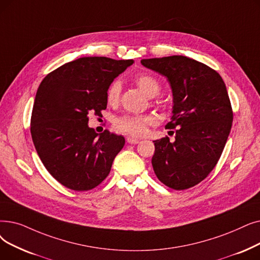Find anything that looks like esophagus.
<instances>
[{
    "mask_svg": "<svg viewBox=\"0 0 260 260\" xmlns=\"http://www.w3.org/2000/svg\"><path fill=\"white\" fill-rule=\"evenodd\" d=\"M126 141H127V143H129V144H137V143L139 142L138 139L133 138V137H126Z\"/></svg>",
    "mask_w": 260,
    "mask_h": 260,
    "instance_id": "esophagus-1",
    "label": "esophagus"
}]
</instances>
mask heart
Listing matches in <instances>:
<instances>
[{"label":"heart","mask_w":260,"mask_h":260,"mask_svg":"<svg viewBox=\"0 0 260 260\" xmlns=\"http://www.w3.org/2000/svg\"><path fill=\"white\" fill-rule=\"evenodd\" d=\"M134 83L136 84L142 91L148 96H155L160 90V86L155 78L146 73L138 74L134 78ZM121 84L118 81L112 82L105 93L106 103L115 107L120 102ZM154 123V118L150 115L136 116V115H122L115 118L112 122V127L118 133L129 135L134 137H140L146 132L148 126Z\"/></svg>","instance_id":"obj_1"}]
</instances>
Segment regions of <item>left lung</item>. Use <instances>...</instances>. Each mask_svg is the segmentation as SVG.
Instances as JSON below:
<instances>
[{"instance_id": "left-lung-1", "label": "left lung", "mask_w": 260, "mask_h": 260, "mask_svg": "<svg viewBox=\"0 0 260 260\" xmlns=\"http://www.w3.org/2000/svg\"><path fill=\"white\" fill-rule=\"evenodd\" d=\"M165 75L173 92V116L166 125L175 135L153 141L152 166L157 178L174 190L205 179L218 164L233 124V108L220 74L186 56L142 59Z\"/></svg>"}]
</instances>
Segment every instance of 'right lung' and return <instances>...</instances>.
Segmentation results:
<instances>
[{
	"label": "right lung",
	"mask_w": 260,
	"mask_h": 260,
	"mask_svg": "<svg viewBox=\"0 0 260 260\" xmlns=\"http://www.w3.org/2000/svg\"><path fill=\"white\" fill-rule=\"evenodd\" d=\"M134 61L82 57L41 82L30 117L34 145L49 173L74 191L98 187L108 176L125 139L88 127V115L106 109L108 86Z\"/></svg>",
	"instance_id": "obj_1"
}]
</instances>
